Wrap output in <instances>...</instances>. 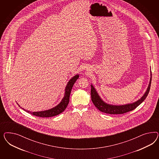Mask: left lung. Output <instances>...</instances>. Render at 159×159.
Masks as SVG:
<instances>
[{
  "label": "left lung",
  "mask_w": 159,
  "mask_h": 159,
  "mask_svg": "<svg viewBox=\"0 0 159 159\" xmlns=\"http://www.w3.org/2000/svg\"><path fill=\"white\" fill-rule=\"evenodd\" d=\"M151 82H152V72H151V77L150 80V83L149 86L146 92H145L144 95L142 97V98L139 100L136 101L132 104H128L126 105H122V106H113L108 104L105 102L101 100V98L98 96V93H97L96 89L94 88L93 85H91V97H92V101L94 105L96 106L97 109L100 111L104 112L106 114H122L129 111H132L135 109L138 106L144 101L146 99V97L148 96L151 86Z\"/></svg>",
  "instance_id": "1"
}]
</instances>
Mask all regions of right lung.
<instances>
[{"instance_id":"1","label":"right lung","mask_w":159,"mask_h":159,"mask_svg":"<svg viewBox=\"0 0 159 159\" xmlns=\"http://www.w3.org/2000/svg\"><path fill=\"white\" fill-rule=\"evenodd\" d=\"M79 77V75H75L67 83V85L65 88V93L64 97L63 98L62 101L58 104V106L53 107L50 110H48L39 111V112H31V111H27L25 110H24L23 108V109L24 110V111L27 112L29 114H31L33 116H37L39 117L47 118V117H52L53 116L59 115V114L62 113L63 111H64L66 109V108L67 107L69 102V97H70V92L72 90L73 86L76 81L77 80ZM19 106L20 107L19 105Z\"/></svg>"}]
</instances>
